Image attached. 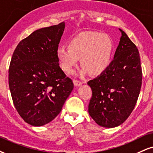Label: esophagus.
I'll return each instance as SVG.
<instances>
[{
    "label": "esophagus",
    "mask_w": 153,
    "mask_h": 153,
    "mask_svg": "<svg viewBox=\"0 0 153 153\" xmlns=\"http://www.w3.org/2000/svg\"><path fill=\"white\" fill-rule=\"evenodd\" d=\"M74 84L75 86H80L82 84V82L78 80H74Z\"/></svg>",
    "instance_id": "esophagus-1"
}]
</instances>
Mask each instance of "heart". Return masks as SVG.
<instances>
[{
    "mask_svg": "<svg viewBox=\"0 0 153 153\" xmlns=\"http://www.w3.org/2000/svg\"><path fill=\"white\" fill-rule=\"evenodd\" d=\"M113 48L112 41L106 35L97 32H84L69 40L68 47H59L56 56L65 72L72 73L81 57L84 72L90 71L98 75L110 65Z\"/></svg>",
    "mask_w": 153,
    "mask_h": 153,
    "instance_id": "1",
    "label": "heart"
}]
</instances>
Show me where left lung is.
I'll return each instance as SVG.
<instances>
[{
  "mask_svg": "<svg viewBox=\"0 0 153 153\" xmlns=\"http://www.w3.org/2000/svg\"><path fill=\"white\" fill-rule=\"evenodd\" d=\"M120 42L106 70L88 82L92 90L88 114L98 125L114 128L132 113L140 91L143 73L136 45L122 30Z\"/></svg>",
  "mask_w": 153,
  "mask_h": 153,
  "instance_id": "obj_1",
  "label": "left lung"
}]
</instances>
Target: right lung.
Masks as SVG:
<instances>
[{
  "instance_id": "right-lung-1",
  "label": "right lung",
  "mask_w": 153,
  "mask_h": 153,
  "mask_svg": "<svg viewBox=\"0 0 153 153\" xmlns=\"http://www.w3.org/2000/svg\"><path fill=\"white\" fill-rule=\"evenodd\" d=\"M65 24L37 30L13 52L8 83L13 104L25 121L42 126L61 112L74 88L56 56Z\"/></svg>"
}]
</instances>
